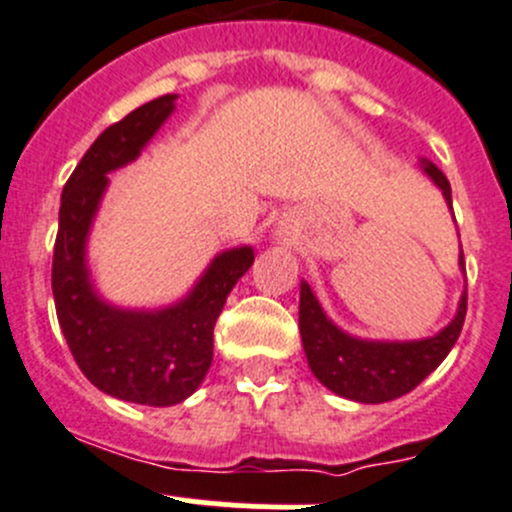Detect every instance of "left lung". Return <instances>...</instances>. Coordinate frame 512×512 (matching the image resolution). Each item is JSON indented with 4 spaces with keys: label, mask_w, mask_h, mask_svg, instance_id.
<instances>
[{
    "label": "left lung",
    "mask_w": 512,
    "mask_h": 512,
    "mask_svg": "<svg viewBox=\"0 0 512 512\" xmlns=\"http://www.w3.org/2000/svg\"><path fill=\"white\" fill-rule=\"evenodd\" d=\"M421 168L443 190V198L451 205V183L446 175L426 158H421ZM461 270L466 272L463 252ZM466 307L468 294L463 292L458 314L436 337L418 339V342H369L334 327L319 307L312 289L302 282L299 334H302L309 369L329 391L359 404H384L416 389L446 359L466 322Z\"/></svg>",
    "instance_id": "1"
}]
</instances>
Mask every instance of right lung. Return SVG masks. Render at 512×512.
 Returning <instances> with one entry per match:
<instances>
[{
    "instance_id": "obj_1",
    "label": "right lung",
    "mask_w": 512,
    "mask_h": 512,
    "mask_svg": "<svg viewBox=\"0 0 512 512\" xmlns=\"http://www.w3.org/2000/svg\"><path fill=\"white\" fill-rule=\"evenodd\" d=\"M175 96L143 103L108 126L86 151L61 193L51 289L66 344L86 379L103 394L146 406L188 399L213 364V329L235 282L252 267V247L218 255L185 299L158 312L103 302L86 270V237L111 170L138 158Z\"/></svg>"
}]
</instances>
